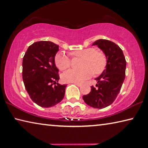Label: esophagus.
Listing matches in <instances>:
<instances>
[{
	"label": "esophagus",
	"instance_id": "obj_1",
	"mask_svg": "<svg viewBox=\"0 0 148 148\" xmlns=\"http://www.w3.org/2000/svg\"><path fill=\"white\" fill-rule=\"evenodd\" d=\"M74 84H75V85L78 86V87H81L82 86V84H79V83H73Z\"/></svg>",
	"mask_w": 148,
	"mask_h": 148
}]
</instances>
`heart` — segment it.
Masks as SVG:
<instances>
[{"label":"heart","instance_id":"b5f03b06","mask_svg":"<svg viewBox=\"0 0 148 148\" xmlns=\"http://www.w3.org/2000/svg\"><path fill=\"white\" fill-rule=\"evenodd\" d=\"M73 58H82L79 70L70 69L62 74V79L65 82L81 83L90 78L93 73L95 75L101 74L106 68L107 58L104 53L95 51L93 48L78 49L70 53ZM55 62L60 70L69 69L71 60L64 54L58 53L55 55Z\"/></svg>","mask_w":148,"mask_h":148}]
</instances>
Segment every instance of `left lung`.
I'll return each instance as SVG.
<instances>
[{
	"label": "left lung",
	"mask_w": 148,
	"mask_h": 148,
	"mask_svg": "<svg viewBox=\"0 0 148 148\" xmlns=\"http://www.w3.org/2000/svg\"><path fill=\"white\" fill-rule=\"evenodd\" d=\"M92 45H97L104 53L107 65L104 71L95 79L96 87L91 86V91L83 96L87 105L96 109H103L112 104L120 92L125 78L126 62L122 49L113 42L99 39Z\"/></svg>",
	"instance_id": "8db88e82"
}]
</instances>
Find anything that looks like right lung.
I'll use <instances>...</instances> for the list:
<instances>
[{"label": "right lung", "instance_id": "1", "mask_svg": "<svg viewBox=\"0 0 148 148\" xmlns=\"http://www.w3.org/2000/svg\"><path fill=\"white\" fill-rule=\"evenodd\" d=\"M58 45L41 41L31 45L22 62V78L30 98L39 106H55L64 97L66 86L58 84V69L55 62Z\"/></svg>", "mask_w": 148, "mask_h": 148}]
</instances>
